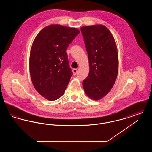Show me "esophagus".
<instances>
[{
    "label": "esophagus",
    "instance_id": "1",
    "mask_svg": "<svg viewBox=\"0 0 152 152\" xmlns=\"http://www.w3.org/2000/svg\"><path fill=\"white\" fill-rule=\"evenodd\" d=\"M72 72L73 75H76V73H77V69H73Z\"/></svg>",
    "mask_w": 152,
    "mask_h": 152
}]
</instances>
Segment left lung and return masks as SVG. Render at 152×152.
<instances>
[{"mask_svg":"<svg viewBox=\"0 0 152 152\" xmlns=\"http://www.w3.org/2000/svg\"><path fill=\"white\" fill-rule=\"evenodd\" d=\"M88 55L89 72L83 87L87 96L99 100L113 87L118 74V58L114 37L105 26L81 28Z\"/></svg>","mask_w":152,"mask_h":152,"instance_id":"obj_1","label":"left lung"}]
</instances>
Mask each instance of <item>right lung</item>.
<instances>
[{
    "instance_id": "add662e5",
    "label": "right lung",
    "mask_w": 152,
    "mask_h": 152,
    "mask_svg": "<svg viewBox=\"0 0 152 152\" xmlns=\"http://www.w3.org/2000/svg\"><path fill=\"white\" fill-rule=\"evenodd\" d=\"M79 33L76 28L51 24L34 40L29 55L31 78L35 89L47 100H56L65 92L72 75L65 51Z\"/></svg>"
}]
</instances>
